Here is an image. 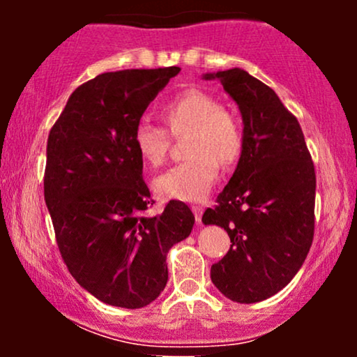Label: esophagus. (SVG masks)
Masks as SVG:
<instances>
[{"label": "esophagus", "instance_id": "34e87169", "mask_svg": "<svg viewBox=\"0 0 357 357\" xmlns=\"http://www.w3.org/2000/svg\"><path fill=\"white\" fill-rule=\"evenodd\" d=\"M192 213H195V218H196V223L202 225V216H203V206H198V204H195V206L191 208Z\"/></svg>", "mask_w": 357, "mask_h": 357}]
</instances>
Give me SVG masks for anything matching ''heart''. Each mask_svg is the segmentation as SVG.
<instances>
[{"label": "heart", "instance_id": "b5f03b06", "mask_svg": "<svg viewBox=\"0 0 357 357\" xmlns=\"http://www.w3.org/2000/svg\"><path fill=\"white\" fill-rule=\"evenodd\" d=\"M161 117L174 136L188 132L186 161L178 162L154 181L159 196L179 202H202L210 195L221 166H231L243 151V126L238 116L211 93L188 89L171 97L161 107ZM132 144L146 165L165 162L169 136L165 127L139 121Z\"/></svg>", "mask_w": 357, "mask_h": 357}]
</instances>
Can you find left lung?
<instances>
[{
    "instance_id": "obj_1",
    "label": "left lung",
    "mask_w": 357,
    "mask_h": 357,
    "mask_svg": "<svg viewBox=\"0 0 357 357\" xmlns=\"http://www.w3.org/2000/svg\"><path fill=\"white\" fill-rule=\"evenodd\" d=\"M220 79L243 117V151L216 206L203 215L230 236L211 265L216 289L233 302L275 296L304 264L314 240L315 169L297 117L268 85L241 68L206 73Z\"/></svg>"
}]
</instances>
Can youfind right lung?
Instances as JSON below:
<instances>
[{
  "instance_id": "add662e5",
  "label": "right lung",
  "mask_w": 357,
  "mask_h": 357,
  "mask_svg": "<svg viewBox=\"0 0 357 357\" xmlns=\"http://www.w3.org/2000/svg\"><path fill=\"white\" fill-rule=\"evenodd\" d=\"M179 67L107 72L75 89L48 134L43 190L60 255L87 292L141 309L167 282V252L195 225L188 204H154L132 132Z\"/></svg>"
}]
</instances>
